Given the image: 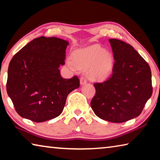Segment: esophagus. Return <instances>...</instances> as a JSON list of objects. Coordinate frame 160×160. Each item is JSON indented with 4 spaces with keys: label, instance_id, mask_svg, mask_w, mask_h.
<instances>
[{
    "label": "esophagus",
    "instance_id": "1",
    "mask_svg": "<svg viewBox=\"0 0 160 160\" xmlns=\"http://www.w3.org/2000/svg\"><path fill=\"white\" fill-rule=\"evenodd\" d=\"M80 84L81 85H85V84L87 83V79L85 78V77H80Z\"/></svg>",
    "mask_w": 160,
    "mask_h": 160
}]
</instances>
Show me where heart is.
Here are the masks:
<instances>
[{
  "label": "heart",
  "mask_w": 160,
  "mask_h": 160,
  "mask_svg": "<svg viewBox=\"0 0 160 160\" xmlns=\"http://www.w3.org/2000/svg\"><path fill=\"white\" fill-rule=\"evenodd\" d=\"M114 58L109 51L99 45H92L72 53V60L68 59L67 66L73 71L90 68V76L94 80H103L112 73Z\"/></svg>",
  "instance_id": "1"
}]
</instances>
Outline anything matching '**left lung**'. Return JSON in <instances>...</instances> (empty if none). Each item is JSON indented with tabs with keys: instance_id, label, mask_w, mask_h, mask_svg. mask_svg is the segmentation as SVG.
<instances>
[{
	"instance_id": "obj_1",
	"label": "left lung",
	"mask_w": 160,
	"mask_h": 160,
	"mask_svg": "<svg viewBox=\"0 0 160 160\" xmlns=\"http://www.w3.org/2000/svg\"><path fill=\"white\" fill-rule=\"evenodd\" d=\"M109 41L115 61L112 74L94 84L96 92L90 105L103 120L123 123L138 116L152 94L151 70L132 46L119 39Z\"/></svg>"
}]
</instances>
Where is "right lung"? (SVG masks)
Listing matches in <instances>:
<instances>
[{
	"label": "right lung",
	"instance_id": "obj_1",
	"mask_svg": "<svg viewBox=\"0 0 160 160\" xmlns=\"http://www.w3.org/2000/svg\"><path fill=\"white\" fill-rule=\"evenodd\" d=\"M69 43L57 37H40L16 53L10 62L7 92L16 112L34 122L57 117L63 112L68 94L80 87L75 75L61 76Z\"/></svg>",
	"mask_w": 160,
	"mask_h": 160
}]
</instances>
